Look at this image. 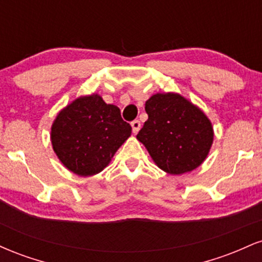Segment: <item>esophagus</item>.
<instances>
[{"label": "esophagus", "mask_w": 262, "mask_h": 262, "mask_svg": "<svg viewBox=\"0 0 262 262\" xmlns=\"http://www.w3.org/2000/svg\"><path fill=\"white\" fill-rule=\"evenodd\" d=\"M130 125H132V129H133V133H134V134H137L138 132L140 130L141 124H140L139 121H133V122L130 123Z\"/></svg>", "instance_id": "1"}]
</instances>
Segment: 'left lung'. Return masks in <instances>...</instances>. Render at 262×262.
<instances>
[{
	"label": "left lung",
	"instance_id": "left-lung-1",
	"mask_svg": "<svg viewBox=\"0 0 262 262\" xmlns=\"http://www.w3.org/2000/svg\"><path fill=\"white\" fill-rule=\"evenodd\" d=\"M148 121L137 139L154 162L171 175L197 169L213 143L212 123L197 106L179 93H156L145 102Z\"/></svg>",
	"mask_w": 262,
	"mask_h": 262
}]
</instances>
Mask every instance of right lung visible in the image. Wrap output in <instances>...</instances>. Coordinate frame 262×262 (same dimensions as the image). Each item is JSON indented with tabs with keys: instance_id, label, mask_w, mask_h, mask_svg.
<instances>
[{
	"instance_id": "add662e5",
	"label": "right lung",
	"mask_w": 262,
	"mask_h": 262,
	"mask_svg": "<svg viewBox=\"0 0 262 262\" xmlns=\"http://www.w3.org/2000/svg\"><path fill=\"white\" fill-rule=\"evenodd\" d=\"M130 134L132 127L122 119L119 108L93 93L76 98L56 116L50 139L66 169L92 176L110 164Z\"/></svg>"
}]
</instances>
